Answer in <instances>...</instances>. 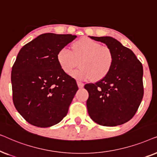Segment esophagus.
Wrapping results in <instances>:
<instances>
[{"instance_id": "esophagus-1", "label": "esophagus", "mask_w": 157, "mask_h": 157, "mask_svg": "<svg viewBox=\"0 0 157 157\" xmlns=\"http://www.w3.org/2000/svg\"><path fill=\"white\" fill-rule=\"evenodd\" d=\"M77 85H78V86L79 89H81V88L83 87V85H84V84H83V83L78 81H77Z\"/></svg>"}]
</instances>
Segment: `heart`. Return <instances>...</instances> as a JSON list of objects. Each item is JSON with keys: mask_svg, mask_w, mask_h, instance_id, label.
Masks as SVG:
<instances>
[{"mask_svg": "<svg viewBox=\"0 0 157 157\" xmlns=\"http://www.w3.org/2000/svg\"><path fill=\"white\" fill-rule=\"evenodd\" d=\"M72 49L63 47L57 53V61L60 67L66 74L80 61L81 68L71 72V75L78 80L94 81L102 79L112 68L114 56L110 47L103 46L99 42L89 38H81L72 45Z\"/></svg>", "mask_w": 157, "mask_h": 157, "instance_id": "1", "label": "heart"}]
</instances>
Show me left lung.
Masks as SVG:
<instances>
[{"instance_id": "1", "label": "left lung", "mask_w": 157, "mask_h": 157, "mask_svg": "<svg viewBox=\"0 0 157 157\" xmlns=\"http://www.w3.org/2000/svg\"><path fill=\"white\" fill-rule=\"evenodd\" d=\"M89 37L110 47L114 61L107 76L95 83L84 86L89 92L88 113L99 125H121L132 119L143 98L142 64L132 50L115 38Z\"/></svg>"}]
</instances>
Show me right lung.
Here are the masks:
<instances>
[{
	"label": "right lung",
	"mask_w": 157,
	"mask_h": 157,
	"mask_svg": "<svg viewBox=\"0 0 157 157\" xmlns=\"http://www.w3.org/2000/svg\"><path fill=\"white\" fill-rule=\"evenodd\" d=\"M71 34L44 33L23 46L11 71L13 101L25 121L38 127L59 123L78 88L60 67L57 53L73 41Z\"/></svg>",
	"instance_id": "add662e5"
}]
</instances>
